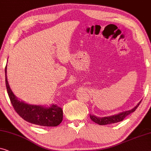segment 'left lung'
<instances>
[{
	"label": "left lung",
	"instance_id": "1",
	"mask_svg": "<svg viewBox=\"0 0 151 151\" xmlns=\"http://www.w3.org/2000/svg\"><path fill=\"white\" fill-rule=\"evenodd\" d=\"M140 103L137 104V105L135 106V107H133L132 109L129 110V111H125L120 112L118 114H116V115L110 116H107V117H97V116L94 115H90V117L93 122L97 123L100 125H105V124H113V123H116L118 122H120V121H122L124 120V118H126L127 116L129 115V114L133 113L135 111V109H137V107L139 105Z\"/></svg>",
	"mask_w": 151,
	"mask_h": 151
}]
</instances>
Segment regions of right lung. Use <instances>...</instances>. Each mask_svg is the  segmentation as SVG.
Segmentation results:
<instances>
[{"label": "right lung", "mask_w": 151, "mask_h": 151, "mask_svg": "<svg viewBox=\"0 0 151 151\" xmlns=\"http://www.w3.org/2000/svg\"><path fill=\"white\" fill-rule=\"evenodd\" d=\"M5 83L7 93L13 107L17 114L27 122L42 127H57L62 122L63 111L57 105L50 107L30 105L18 99L10 88L5 67Z\"/></svg>", "instance_id": "add662e5"}]
</instances>
